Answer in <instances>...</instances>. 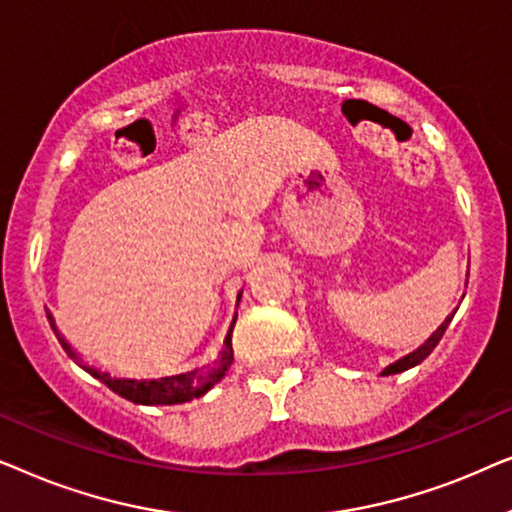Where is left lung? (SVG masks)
I'll return each instance as SVG.
<instances>
[{"mask_svg":"<svg viewBox=\"0 0 512 512\" xmlns=\"http://www.w3.org/2000/svg\"><path fill=\"white\" fill-rule=\"evenodd\" d=\"M468 277V275H466ZM466 284H468V279H466ZM457 312V310H454ZM454 312L450 314V317H447L443 324H440L436 331H433L429 338L424 340V345H419L417 349H412L410 354H405V356H401V359L398 361H394V363H389L387 368L382 370V375H396V373H403V370H408V368H415V366H419V363H422L426 356H429L433 349H436V345L440 342V338H443V333H445V328L450 326V321H452V317H454Z\"/></svg>","mask_w":512,"mask_h":512,"instance_id":"1","label":"left lung"}]
</instances>
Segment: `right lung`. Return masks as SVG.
Returning <instances> with one entry per match:
<instances>
[{
	"mask_svg": "<svg viewBox=\"0 0 512 512\" xmlns=\"http://www.w3.org/2000/svg\"><path fill=\"white\" fill-rule=\"evenodd\" d=\"M240 298H242V291L237 293V305H240ZM46 317H48V324H51V328H53L55 338L60 340V345L67 352L69 359H74L83 370H86V373L97 377V380H100L102 384H107V387L114 391V394L128 398V401L137 403V405H179V403L193 401V398L205 396L216 382L223 380V375H226L228 366L233 363V328H235L237 314L233 317V321H230V328L226 333V340H223L221 352L212 363H205V366H200V368L186 370V373L153 377V380H137V377H116V375L107 373V370L88 366V363L74 352L65 335L60 333V328L55 326V319H53L51 310H46Z\"/></svg>",
	"mask_w": 512,
	"mask_h": 512,
	"instance_id": "add662e5",
	"label": "right lung"
}]
</instances>
